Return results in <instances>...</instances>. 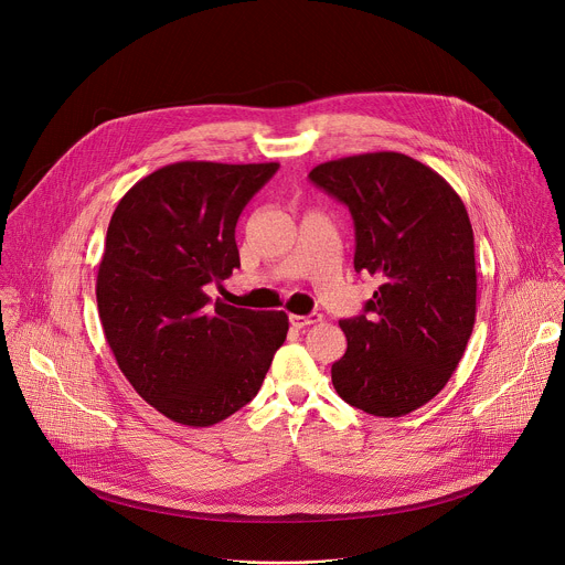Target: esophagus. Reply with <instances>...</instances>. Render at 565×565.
<instances>
[{
	"label": "esophagus",
	"instance_id": "1",
	"mask_svg": "<svg viewBox=\"0 0 565 565\" xmlns=\"http://www.w3.org/2000/svg\"><path fill=\"white\" fill-rule=\"evenodd\" d=\"M317 321H321V315L319 312H310V315H290V324L295 329H306L310 324H317Z\"/></svg>",
	"mask_w": 565,
	"mask_h": 565
}]
</instances>
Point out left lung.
I'll return each instance as SVG.
<instances>
[{
	"label": "left lung",
	"instance_id": "obj_1",
	"mask_svg": "<svg viewBox=\"0 0 565 565\" xmlns=\"http://www.w3.org/2000/svg\"><path fill=\"white\" fill-rule=\"evenodd\" d=\"M308 179L349 207L355 270L380 281L364 312L340 321L333 386L371 416H407L443 391L473 331L467 210L438 172L397 151L329 160Z\"/></svg>",
	"mask_w": 565,
	"mask_h": 565
}]
</instances>
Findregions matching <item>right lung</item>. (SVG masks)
Here are the masks:
<instances>
[{"instance_id": "1", "label": "right lung", "mask_w": 565, "mask_h": 565, "mask_svg": "<svg viewBox=\"0 0 565 565\" xmlns=\"http://www.w3.org/2000/svg\"><path fill=\"white\" fill-rule=\"evenodd\" d=\"M279 163L181 160L116 205L96 299L107 344L136 393L174 423L210 427L259 393L288 333L284 310L212 301L238 268L234 227Z\"/></svg>"}]
</instances>
